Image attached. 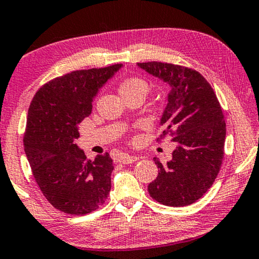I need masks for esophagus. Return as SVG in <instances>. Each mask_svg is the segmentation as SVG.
<instances>
[{
	"label": "esophagus",
	"mask_w": 259,
	"mask_h": 259,
	"mask_svg": "<svg viewBox=\"0 0 259 259\" xmlns=\"http://www.w3.org/2000/svg\"><path fill=\"white\" fill-rule=\"evenodd\" d=\"M138 158L137 157H133V155L129 154H122L120 157V161L124 165H129V163H133L135 161H137Z\"/></svg>",
	"instance_id": "1"
}]
</instances>
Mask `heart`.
<instances>
[{
	"mask_svg": "<svg viewBox=\"0 0 259 259\" xmlns=\"http://www.w3.org/2000/svg\"><path fill=\"white\" fill-rule=\"evenodd\" d=\"M150 91V85L145 79L139 77H129L124 79L120 85V93L123 97L134 96V94H142L146 96Z\"/></svg>",
	"mask_w": 259,
	"mask_h": 259,
	"instance_id": "obj_1",
	"label": "heart"
}]
</instances>
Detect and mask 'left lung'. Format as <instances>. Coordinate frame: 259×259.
Instances as JSON below:
<instances>
[{
	"label": "left lung",
	"instance_id": "obj_1",
	"mask_svg": "<svg viewBox=\"0 0 259 259\" xmlns=\"http://www.w3.org/2000/svg\"><path fill=\"white\" fill-rule=\"evenodd\" d=\"M151 75L170 85L161 117L163 131L176 143L173 159L159 168L149 184L150 196L167 206H187L198 200L215 181L225 155L226 122L211 85L198 71L173 63H137Z\"/></svg>",
	"mask_w": 259,
	"mask_h": 259
}]
</instances>
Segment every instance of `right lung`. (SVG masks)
<instances>
[{
    "label": "right lung",
    "instance_id": "right-lung-1",
    "mask_svg": "<svg viewBox=\"0 0 259 259\" xmlns=\"http://www.w3.org/2000/svg\"><path fill=\"white\" fill-rule=\"evenodd\" d=\"M121 65L56 77L36 91L28 108L24 149L41 192L61 212L88 214L109 195L113 160L108 153L94 161L86 159L75 139L78 124L92 112L98 90Z\"/></svg>",
    "mask_w": 259,
    "mask_h": 259
}]
</instances>
